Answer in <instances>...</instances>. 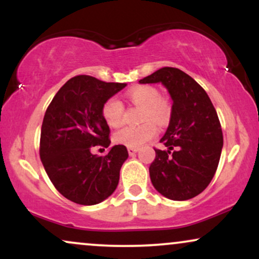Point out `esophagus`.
Listing matches in <instances>:
<instances>
[{"mask_svg": "<svg viewBox=\"0 0 259 259\" xmlns=\"http://www.w3.org/2000/svg\"><path fill=\"white\" fill-rule=\"evenodd\" d=\"M138 151H139V148H136V147H127V152H129L130 156H134V154L138 152Z\"/></svg>", "mask_w": 259, "mask_h": 259, "instance_id": "1", "label": "esophagus"}]
</instances>
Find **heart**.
<instances>
[{"mask_svg":"<svg viewBox=\"0 0 259 259\" xmlns=\"http://www.w3.org/2000/svg\"><path fill=\"white\" fill-rule=\"evenodd\" d=\"M127 99L144 111L141 120L145 123L135 126H124L113 135L115 144L126 147H140L153 139L157 134V125L163 126L168 123L171 115V105L168 100L162 99L156 88L141 85L127 92ZM124 108L117 97L107 100L102 107V117L111 127L119 126L123 121Z\"/></svg>","mask_w":259,"mask_h":259,"instance_id":"obj_1","label":"heart"}]
</instances>
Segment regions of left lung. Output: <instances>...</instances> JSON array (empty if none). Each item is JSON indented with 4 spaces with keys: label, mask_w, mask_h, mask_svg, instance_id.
I'll use <instances>...</instances> for the list:
<instances>
[{
    "label": "left lung",
    "mask_w": 259,
    "mask_h": 259,
    "mask_svg": "<svg viewBox=\"0 0 259 259\" xmlns=\"http://www.w3.org/2000/svg\"><path fill=\"white\" fill-rule=\"evenodd\" d=\"M140 84L160 82L170 95V121L150 165L154 189L173 201H186L209 185L218 168L223 133L218 114L207 92L178 68L164 67Z\"/></svg>",
    "instance_id": "left-lung-1"
}]
</instances>
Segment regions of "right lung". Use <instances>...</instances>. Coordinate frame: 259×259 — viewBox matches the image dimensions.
I'll return each mask as SVG.
<instances>
[{
  "label": "right lung",
  "instance_id": "obj_1",
  "mask_svg": "<svg viewBox=\"0 0 259 259\" xmlns=\"http://www.w3.org/2000/svg\"><path fill=\"white\" fill-rule=\"evenodd\" d=\"M125 86L74 76L59 89L45 113L41 162L59 194L75 203L97 204L117 189L120 168L129 156L126 147L115 145L106 156L92 154L91 148L111 144L102 107Z\"/></svg>",
  "mask_w": 259,
  "mask_h": 259
}]
</instances>
